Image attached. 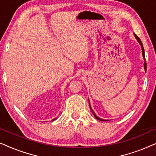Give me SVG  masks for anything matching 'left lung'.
Returning <instances> with one entry per match:
<instances>
[{"label": "left lung", "instance_id": "obj_1", "mask_svg": "<svg viewBox=\"0 0 156 156\" xmlns=\"http://www.w3.org/2000/svg\"><path fill=\"white\" fill-rule=\"evenodd\" d=\"M134 35H135V37L136 38V39H137V40H138V42H139L140 44V46H141V48H142V54H143V56H144V59H145V63H144V68H145V70H146V58H145V52H144V46H143L142 42H141V40H140V38L138 37V36L136 35V34H134ZM89 106H90V104H89ZM90 108H91V112H92V113H93L94 116V117H95L96 119H98V120H99V121H106V120H104V119H100V118H99V117H98V116H97V115L95 114V113L93 112L92 108H91V106H90Z\"/></svg>", "mask_w": 156, "mask_h": 156}]
</instances>
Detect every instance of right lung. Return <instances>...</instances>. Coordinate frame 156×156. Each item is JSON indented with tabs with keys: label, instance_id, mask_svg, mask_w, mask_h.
Returning <instances> with one entry per match:
<instances>
[{
	"label": "right lung",
	"instance_id": "obj_1",
	"mask_svg": "<svg viewBox=\"0 0 156 156\" xmlns=\"http://www.w3.org/2000/svg\"><path fill=\"white\" fill-rule=\"evenodd\" d=\"M55 119H53V121H54V120H55Z\"/></svg>",
	"mask_w": 156,
	"mask_h": 156
}]
</instances>
